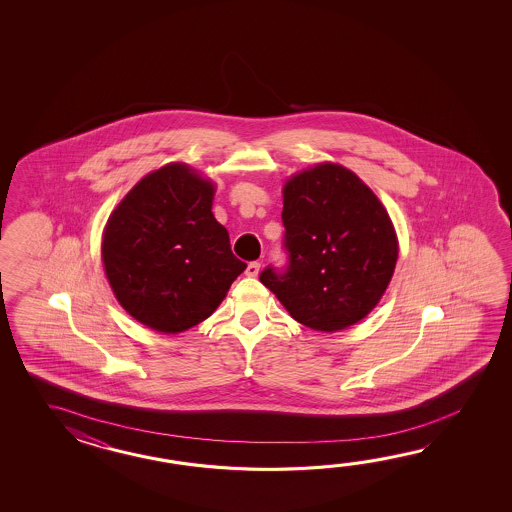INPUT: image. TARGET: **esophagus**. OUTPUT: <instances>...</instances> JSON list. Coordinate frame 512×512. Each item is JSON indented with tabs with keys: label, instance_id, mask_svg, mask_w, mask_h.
Wrapping results in <instances>:
<instances>
[{
	"label": "esophagus",
	"instance_id": "esophagus-1",
	"mask_svg": "<svg viewBox=\"0 0 512 512\" xmlns=\"http://www.w3.org/2000/svg\"><path fill=\"white\" fill-rule=\"evenodd\" d=\"M260 263H258V261H251V263H249V265H247V269H245V274H247V276H252V278H254V276H258V272H260Z\"/></svg>",
	"mask_w": 512,
	"mask_h": 512
}]
</instances>
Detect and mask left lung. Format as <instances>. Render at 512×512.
Segmentation results:
<instances>
[{
  "instance_id": "8db88e82",
  "label": "left lung",
  "mask_w": 512,
  "mask_h": 512,
  "mask_svg": "<svg viewBox=\"0 0 512 512\" xmlns=\"http://www.w3.org/2000/svg\"><path fill=\"white\" fill-rule=\"evenodd\" d=\"M285 269L267 267L269 287L296 322L316 331L357 324L392 280L399 245L386 208L340 164L320 163L283 186Z\"/></svg>"
}]
</instances>
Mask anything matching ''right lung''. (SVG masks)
<instances>
[{"mask_svg": "<svg viewBox=\"0 0 512 512\" xmlns=\"http://www.w3.org/2000/svg\"><path fill=\"white\" fill-rule=\"evenodd\" d=\"M214 185L183 163L146 175L109 216L102 261L119 304L159 333L207 320L247 263L212 214Z\"/></svg>", "mask_w": 512, "mask_h": 512, "instance_id": "1", "label": "right lung"}]
</instances>
